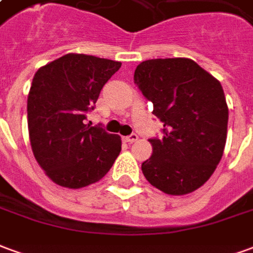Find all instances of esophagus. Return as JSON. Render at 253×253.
<instances>
[{
	"instance_id": "1",
	"label": "esophagus",
	"mask_w": 253,
	"mask_h": 253,
	"mask_svg": "<svg viewBox=\"0 0 253 253\" xmlns=\"http://www.w3.org/2000/svg\"><path fill=\"white\" fill-rule=\"evenodd\" d=\"M138 139V135L135 134V132H132V134H130V135H127V137H125V141L128 143H132V142H135Z\"/></svg>"
}]
</instances>
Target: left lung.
<instances>
[{
    "mask_svg": "<svg viewBox=\"0 0 253 253\" xmlns=\"http://www.w3.org/2000/svg\"><path fill=\"white\" fill-rule=\"evenodd\" d=\"M134 83L164 123V137L149 139L153 154L142 163L143 176L165 194H190L223 154L229 111L222 85L188 58L143 61Z\"/></svg>",
    "mask_w": 253,
    "mask_h": 253,
    "instance_id": "1",
    "label": "left lung"
}]
</instances>
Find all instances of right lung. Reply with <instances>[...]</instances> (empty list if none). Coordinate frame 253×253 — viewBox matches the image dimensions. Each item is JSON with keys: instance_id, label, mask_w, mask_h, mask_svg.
<instances>
[{"instance_id": "1", "label": "right lung", "mask_w": 253, "mask_h": 253, "mask_svg": "<svg viewBox=\"0 0 253 253\" xmlns=\"http://www.w3.org/2000/svg\"><path fill=\"white\" fill-rule=\"evenodd\" d=\"M121 62L66 54L34 76L27 112L32 152L46 175L67 188H81L107 175L122 149L119 135L85 125L100 90Z\"/></svg>"}]
</instances>
